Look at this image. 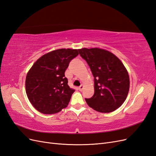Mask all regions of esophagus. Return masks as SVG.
<instances>
[{
  "instance_id": "esophagus-1",
  "label": "esophagus",
  "mask_w": 156,
  "mask_h": 156,
  "mask_svg": "<svg viewBox=\"0 0 156 156\" xmlns=\"http://www.w3.org/2000/svg\"><path fill=\"white\" fill-rule=\"evenodd\" d=\"M83 88H84V86L83 85V84H81V85L79 87V90L80 91H82L83 90Z\"/></svg>"
}]
</instances>
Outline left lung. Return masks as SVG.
<instances>
[{
    "instance_id": "1",
    "label": "left lung",
    "mask_w": 156,
    "mask_h": 156,
    "mask_svg": "<svg viewBox=\"0 0 156 156\" xmlns=\"http://www.w3.org/2000/svg\"><path fill=\"white\" fill-rule=\"evenodd\" d=\"M79 53L87 61L94 76V94L85 98L87 104L100 112L119 108L127 96L129 77L120 60L111 52L99 48H83Z\"/></svg>"
}]
</instances>
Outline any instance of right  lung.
I'll return each mask as SVG.
<instances>
[{"instance_id":"right-lung-1","label":"right lung","mask_w":156,"mask_h":156,"mask_svg":"<svg viewBox=\"0 0 156 156\" xmlns=\"http://www.w3.org/2000/svg\"><path fill=\"white\" fill-rule=\"evenodd\" d=\"M78 49H56L36 60L27 73L25 81L28 98L37 111L55 114L66 108L75 90L68 84L65 71Z\"/></svg>"}]
</instances>
